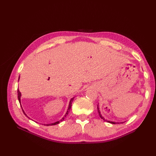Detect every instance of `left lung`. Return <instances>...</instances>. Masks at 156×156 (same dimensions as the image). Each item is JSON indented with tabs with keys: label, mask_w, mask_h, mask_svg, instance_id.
I'll return each instance as SVG.
<instances>
[{
	"label": "left lung",
	"mask_w": 156,
	"mask_h": 156,
	"mask_svg": "<svg viewBox=\"0 0 156 156\" xmlns=\"http://www.w3.org/2000/svg\"><path fill=\"white\" fill-rule=\"evenodd\" d=\"M98 113H99V115H100V118L101 119H103V120H105V121H106V122H108V123H111V124H119V122H118V123H116V122H111V121H109V120H105L104 118H103L102 116H101V112H100V110H99V107H98Z\"/></svg>",
	"instance_id": "obj_1"
}]
</instances>
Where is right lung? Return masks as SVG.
Instances as JSON below:
<instances>
[{"label": "right lung", "mask_w": 156, "mask_h": 156, "mask_svg": "<svg viewBox=\"0 0 156 156\" xmlns=\"http://www.w3.org/2000/svg\"><path fill=\"white\" fill-rule=\"evenodd\" d=\"M19 79H20V77H19ZM17 96H17V98H18V100H19V101H20V103H21V92H20V90H19V89L17 90ZM74 98H75V97H73V98H72V99H71V100H70V101H69V106H68V111H67L65 115H64V116L62 118V119H61L60 120H59V121H57V122H55V123H52V124H47L46 126H53V125H56V124H59L60 122L63 121V120H64L65 118H66V116L68 115V113H69V111H70V108H71V107H72V101H73V100ZM21 108H22V107H21ZM22 110H23V108H22ZM23 113H24V114L27 116V115L25 114V112H24V111L23 110ZM27 117H28V116H27ZM28 118H29V119H30L29 117H28Z\"/></svg>", "instance_id": "obj_1"}]
</instances>
